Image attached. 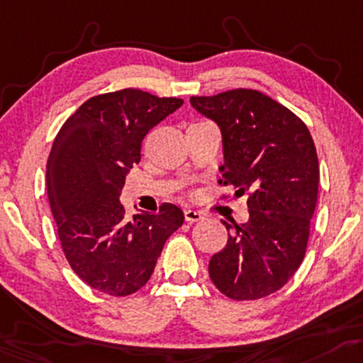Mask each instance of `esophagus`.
I'll return each mask as SVG.
<instances>
[{
	"label": "esophagus",
	"mask_w": 363,
	"mask_h": 363,
	"mask_svg": "<svg viewBox=\"0 0 363 363\" xmlns=\"http://www.w3.org/2000/svg\"><path fill=\"white\" fill-rule=\"evenodd\" d=\"M204 215L201 211H196V209H186L184 211V220L187 223H194V221H201Z\"/></svg>",
	"instance_id": "esophagus-1"
}]
</instances>
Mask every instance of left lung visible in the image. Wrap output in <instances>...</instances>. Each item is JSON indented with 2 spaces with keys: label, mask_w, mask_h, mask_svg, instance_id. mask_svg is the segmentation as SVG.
<instances>
[{
  "label": "left lung",
  "mask_w": 363,
  "mask_h": 363,
  "mask_svg": "<svg viewBox=\"0 0 363 363\" xmlns=\"http://www.w3.org/2000/svg\"><path fill=\"white\" fill-rule=\"evenodd\" d=\"M191 104L221 130L218 184L233 187V198L248 196V221L235 225L211 257L209 277L230 299L265 298L286 286L306 255L320 182L311 133L289 108L255 89L193 96Z\"/></svg>",
  "instance_id": "obj_1"
}]
</instances>
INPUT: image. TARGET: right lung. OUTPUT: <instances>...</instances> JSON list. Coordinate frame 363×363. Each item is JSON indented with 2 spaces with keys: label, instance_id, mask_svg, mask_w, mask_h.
Returning a JSON list of instances; mask_svg holds the SVG:
<instances>
[{
  "label": "right lung",
  "instance_id": "obj_1",
  "mask_svg": "<svg viewBox=\"0 0 363 363\" xmlns=\"http://www.w3.org/2000/svg\"><path fill=\"white\" fill-rule=\"evenodd\" d=\"M182 103L126 87L89 98L57 133L47 162L50 209L69 265L96 291L120 298L142 289L184 223L176 204L128 220L120 203L142 140Z\"/></svg>",
  "mask_w": 363,
  "mask_h": 363
}]
</instances>
